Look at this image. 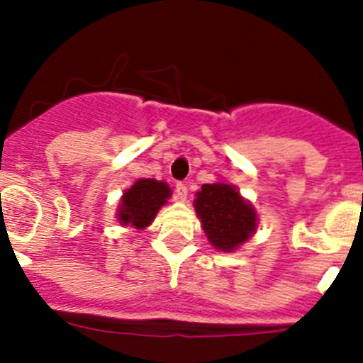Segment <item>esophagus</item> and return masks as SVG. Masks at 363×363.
I'll return each mask as SVG.
<instances>
[{
  "label": "esophagus",
  "instance_id": "34e87169",
  "mask_svg": "<svg viewBox=\"0 0 363 363\" xmlns=\"http://www.w3.org/2000/svg\"><path fill=\"white\" fill-rule=\"evenodd\" d=\"M187 192H189L187 185H185V184H176V200H179V201L187 200Z\"/></svg>",
  "mask_w": 363,
  "mask_h": 363
}]
</instances>
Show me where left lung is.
Returning <instances> with one entry per match:
<instances>
[{
  "mask_svg": "<svg viewBox=\"0 0 363 363\" xmlns=\"http://www.w3.org/2000/svg\"><path fill=\"white\" fill-rule=\"evenodd\" d=\"M194 211L209 243L221 252L240 249L258 229L255 205L227 182L201 185V191L196 192Z\"/></svg>",
  "mask_w": 363,
  "mask_h": 363,
  "instance_id": "8db88e82",
  "label": "left lung"
}]
</instances>
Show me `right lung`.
I'll return each instance as SVG.
<instances>
[{"label": "right lung", "instance_id": "add662e5", "mask_svg": "<svg viewBox=\"0 0 363 363\" xmlns=\"http://www.w3.org/2000/svg\"><path fill=\"white\" fill-rule=\"evenodd\" d=\"M172 191L167 182L154 178L136 179L129 189H125L116 209L120 225L143 230L154 221L158 211L167 205Z\"/></svg>", "mask_w": 363, "mask_h": 363}]
</instances>
